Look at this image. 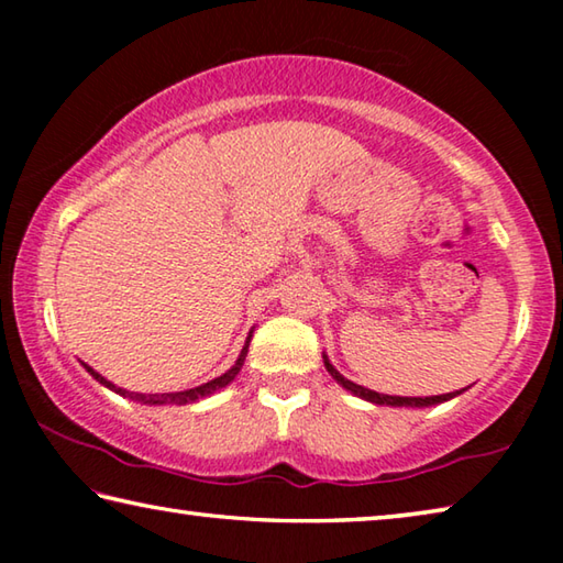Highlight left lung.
I'll return each instance as SVG.
<instances>
[{
  "label": "left lung",
  "mask_w": 563,
  "mask_h": 563,
  "mask_svg": "<svg viewBox=\"0 0 563 563\" xmlns=\"http://www.w3.org/2000/svg\"><path fill=\"white\" fill-rule=\"evenodd\" d=\"M322 362H325V369L332 375V379H335L338 385L345 387L347 393H352V395L360 397V399H367V402H373V405H383V407H432V405L446 402V399H452V397H456V395H462L464 389H466V387H464V389H460V393L432 395V397H395V395H379V393H375V389H367V387H362V385H355V383H352V379L342 377V375L338 373V369H335V365H332V362L328 360L325 352H322Z\"/></svg>",
  "instance_id": "1"
}]
</instances>
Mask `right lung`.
<instances>
[{"mask_svg":"<svg viewBox=\"0 0 563 563\" xmlns=\"http://www.w3.org/2000/svg\"><path fill=\"white\" fill-rule=\"evenodd\" d=\"M251 338H253V330H251V335L245 338V345H243V350H241V355H238V360H235V365L228 369V373H223L221 377H216V379H211V383H206V385H198V387H190V389H184V393H164V395H144V393H129V389H123V387H117L113 383H109L107 377H101L97 369L93 367H89L87 362H81L84 365V369H87V373L97 379L99 385H103V387H109L111 393H117V395H121V397H129V399H133V402H141V405H148V407H161V405H190V402H196V399H201V397H211L213 393H218V389H223L225 385H231L233 379H235V375L241 373V367H243V362H245V355H247V345H251Z\"/></svg>","mask_w":563,"mask_h":563,"instance_id":"right-lung-1","label":"right lung"}]
</instances>
